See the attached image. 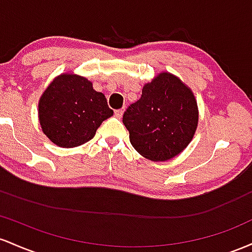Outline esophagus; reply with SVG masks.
I'll return each instance as SVG.
<instances>
[{
    "instance_id": "esophagus-1",
    "label": "esophagus",
    "mask_w": 252,
    "mask_h": 252,
    "mask_svg": "<svg viewBox=\"0 0 252 252\" xmlns=\"http://www.w3.org/2000/svg\"><path fill=\"white\" fill-rule=\"evenodd\" d=\"M114 114H115V117L120 119L121 117H123V114H124V109H123V108H121V109H117V111L114 112Z\"/></svg>"
}]
</instances>
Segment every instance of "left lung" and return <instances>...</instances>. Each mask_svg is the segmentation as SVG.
I'll return each mask as SVG.
<instances>
[{
	"instance_id": "8db88e82",
	"label": "left lung",
	"mask_w": 252,
	"mask_h": 252,
	"mask_svg": "<svg viewBox=\"0 0 252 252\" xmlns=\"http://www.w3.org/2000/svg\"><path fill=\"white\" fill-rule=\"evenodd\" d=\"M199 121L193 92L176 76L160 72L144 86L123 123L138 152L155 162L174 158L193 139Z\"/></svg>"
}]
</instances>
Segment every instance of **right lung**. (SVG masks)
Wrapping results in <instances>:
<instances>
[{
    "instance_id": "1",
    "label": "right lung",
    "mask_w": 252,
    "mask_h": 252,
    "mask_svg": "<svg viewBox=\"0 0 252 252\" xmlns=\"http://www.w3.org/2000/svg\"><path fill=\"white\" fill-rule=\"evenodd\" d=\"M39 121L46 137L61 148H76L94 138L113 111L102 93L82 76L63 73L39 100Z\"/></svg>"
}]
</instances>
